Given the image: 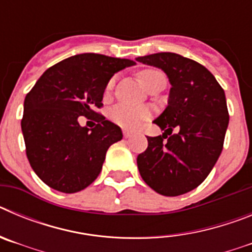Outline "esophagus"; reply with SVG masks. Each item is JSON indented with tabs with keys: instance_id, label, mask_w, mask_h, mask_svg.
<instances>
[{
	"instance_id": "1",
	"label": "esophagus",
	"mask_w": 252,
	"mask_h": 252,
	"mask_svg": "<svg viewBox=\"0 0 252 252\" xmlns=\"http://www.w3.org/2000/svg\"><path fill=\"white\" fill-rule=\"evenodd\" d=\"M131 135H132V132H131V131L124 130V137H125V139H127V137H130Z\"/></svg>"
}]
</instances>
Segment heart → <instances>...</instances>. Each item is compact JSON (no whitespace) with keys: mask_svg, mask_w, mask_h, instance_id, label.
Instances as JSON below:
<instances>
[{"mask_svg":"<svg viewBox=\"0 0 252 252\" xmlns=\"http://www.w3.org/2000/svg\"><path fill=\"white\" fill-rule=\"evenodd\" d=\"M162 74L158 69H142L139 72V78L141 82L145 84V87L149 90V87L153 84V82L157 78L161 77ZM116 83V78H110V81L107 82L106 88H104V93L107 95L111 94L113 91V87ZM150 117V112L145 107H136V106H128V104H117L111 110L110 119L116 125H119L121 127L127 128V130H133L137 128L140 125Z\"/></svg>","mask_w":252,"mask_h":252,"instance_id":"1","label":"heart"}]
</instances>
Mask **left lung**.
I'll return each mask as SVG.
<instances>
[{"label": "left lung", "instance_id": "left-lung-1", "mask_svg": "<svg viewBox=\"0 0 252 252\" xmlns=\"http://www.w3.org/2000/svg\"><path fill=\"white\" fill-rule=\"evenodd\" d=\"M136 60L162 69L171 84L168 107L154 121L165 132L148 137L137 157L140 175L159 194H184L208 177L221 155L230 120L224 91L206 66L175 53Z\"/></svg>", "mask_w": 252, "mask_h": 252}]
</instances>
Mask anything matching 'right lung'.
<instances>
[{
	"label": "right lung",
	"mask_w": 252,
	"mask_h": 252,
	"mask_svg": "<svg viewBox=\"0 0 252 252\" xmlns=\"http://www.w3.org/2000/svg\"><path fill=\"white\" fill-rule=\"evenodd\" d=\"M133 64L95 53L78 54L46 69L26 94L21 120L26 157L46 186L75 193L98 177L107 150L122 139V131L94 110L103 106L110 78ZM81 115L97 125L82 128Z\"/></svg>",
	"instance_id": "obj_1"
}]
</instances>
